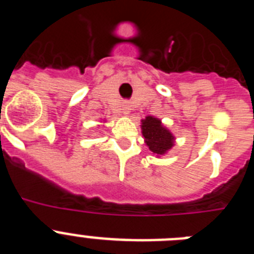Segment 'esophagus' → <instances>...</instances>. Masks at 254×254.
<instances>
[{
    "label": "esophagus",
    "mask_w": 254,
    "mask_h": 254,
    "mask_svg": "<svg viewBox=\"0 0 254 254\" xmlns=\"http://www.w3.org/2000/svg\"><path fill=\"white\" fill-rule=\"evenodd\" d=\"M129 112H131V105H128V104H125V105H123L122 113H123V114H129Z\"/></svg>",
    "instance_id": "esophagus-1"
}]
</instances>
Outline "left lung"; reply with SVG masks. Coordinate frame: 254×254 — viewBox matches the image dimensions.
<instances>
[{"label": "left lung", "instance_id": "obj_1", "mask_svg": "<svg viewBox=\"0 0 254 254\" xmlns=\"http://www.w3.org/2000/svg\"><path fill=\"white\" fill-rule=\"evenodd\" d=\"M141 133L146 146L152 154L156 155V158L167 154L176 142V137L170 129L163 125L161 120L154 116H147L141 120Z\"/></svg>", "mask_w": 254, "mask_h": 254}]
</instances>
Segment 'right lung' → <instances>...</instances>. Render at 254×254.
I'll return each instance as SVG.
<instances>
[{
  "label": "right lung",
  "mask_w": 254,
  "mask_h": 254,
  "mask_svg": "<svg viewBox=\"0 0 254 254\" xmlns=\"http://www.w3.org/2000/svg\"><path fill=\"white\" fill-rule=\"evenodd\" d=\"M104 122H105V121H104Z\"/></svg>",
  "instance_id": "right-lung-1"
}]
</instances>
